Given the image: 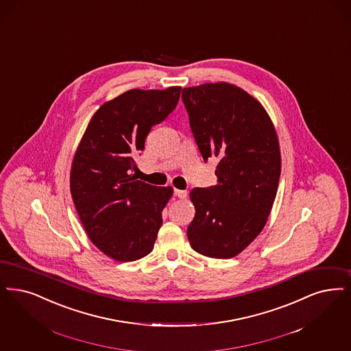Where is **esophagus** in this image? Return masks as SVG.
I'll use <instances>...</instances> for the list:
<instances>
[{
	"mask_svg": "<svg viewBox=\"0 0 351 351\" xmlns=\"http://www.w3.org/2000/svg\"><path fill=\"white\" fill-rule=\"evenodd\" d=\"M173 193H175V196L178 197V198H182V199H184L186 195H188L186 191H180V189H175Z\"/></svg>",
	"mask_w": 351,
	"mask_h": 351,
	"instance_id": "34e87169",
	"label": "esophagus"
}]
</instances>
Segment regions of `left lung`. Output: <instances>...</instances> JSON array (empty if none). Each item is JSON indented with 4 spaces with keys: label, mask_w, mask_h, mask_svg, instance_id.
Here are the masks:
<instances>
[{
    "label": "left lung",
    "mask_w": 351,
    "mask_h": 351,
    "mask_svg": "<svg viewBox=\"0 0 351 351\" xmlns=\"http://www.w3.org/2000/svg\"><path fill=\"white\" fill-rule=\"evenodd\" d=\"M204 160L217 159V185L195 188L196 214L186 235L196 252L231 258L267 225L280 176L278 137L265 108L226 82L182 88Z\"/></svg>",
    "instance_id": "1"
}]
</instances>
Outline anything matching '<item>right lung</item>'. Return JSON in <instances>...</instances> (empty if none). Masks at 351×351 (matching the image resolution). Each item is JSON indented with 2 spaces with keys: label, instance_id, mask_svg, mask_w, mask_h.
<instances>
[{
  "label": "right lung",
  "instance_id": "1",
  "mask_svg": "<svg viewBox=\"0 0 351 351\" xmlns=\"http://www.w3.org/2000/svg\"><path fill=\"white\" fill-rule=\"evenodd\" d=\"M180 91L134 88L104 103L73 158L71 197L84 231L116 261L140 260L154 248L173 191L137 180L134 158L152 128L175 110Z\"/></svg>",
  "mask_w": 351,
  "mask_h": 351
}]
</instances>
